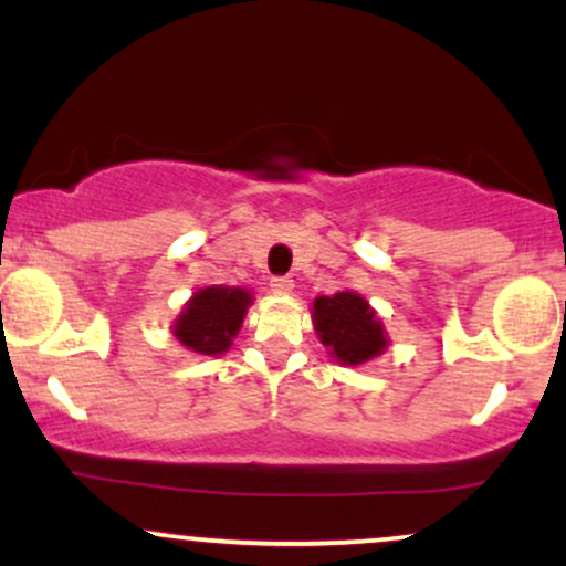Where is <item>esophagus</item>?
Here are the masks:
<instances>
[{
	"label": "esophagus",
	"instance_id": "esophagus-1",
	"mask_svg": "<svg viewBox=\"0 0 566 566\" xmlns=\"http://www.w3.org/2000/svg\"><path fill=\"white\" fill-rule=\"evenodd\" d=\"M271 290H274L276 295H290V292L295 290V282H292L290 276H274L271 279Z\"/></svg>",
	"mask_w": 566,
	"mask_h": 566
}]
</instances>
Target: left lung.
I'll use <instances>...</instances> for the list:
<instances>
[{"mask_svg":"<svg viewBox=\"0 0 566 566\" xmlns=\"http://www.w3.org/2000/svg\"><path fill=\"white\" fill-rule=\"evenodd\" d=\"M311 319L322 346L343 367L367 365L391 343L378 311L354 290L316 297Z\"/></svg>","mask_w":566,"mask_h":566,"instance_id":"obj_1","label":"left lung"}]
</instances>
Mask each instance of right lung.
Returning <instances> with one entry per match:
<instances>
[{"instance_id": "right-lung-1", "label": "right lung", "mask_w": 566, "mask_h": 566, "mask_svg": "<svg viewBox=\"0 0 566 566\" xmlns=\"http://www.w3.org/2000/svg\"><path fill=\"white\" fill-rule=\"evenodd\" d=\"M252 292L244 287L210 284L188 297L172 322L170 333L180 346L201 356H220L231 348L233 337L242 329Z\"/></svg>"}]
</instances>
